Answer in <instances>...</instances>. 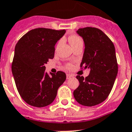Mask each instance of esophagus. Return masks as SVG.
I'll return each mask as SVG.
<instances>
[{"label": "esophagus", "mask_w": 132, "mask_h": 132, "mask_svg": "<svg viewBox=\"0 0 132 132\" xmlns=\"http://www.w3.org/2000/svg\"><path fill=\"white\" fill-rule=\"evenodd\" d=\"M72 77V75H70V74H66V79H70Z\"/></svg>", "instance_id": "34e87169"}]
</instances>
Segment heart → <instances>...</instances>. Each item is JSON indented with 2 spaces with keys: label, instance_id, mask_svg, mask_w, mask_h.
Instances as JSON below:
<instances>
[{
  "label": "heart",
  "instance_id": "1",
  "mask_svg": "<svg viewBox=\"0 0 132 132\" xmlns=\"http://www.w3.org/2000/svg\"><path fill=\"white\" fill-rule=\"evenodd\" d=\"M69 41L70 45H72V47L74 45H75L79 43H83V40H82V38L80 37V36H77V35H72L69 37ZM66 68H70L72 66L71 64H66Z\"/></svg>",
  "mask_w": 132,
  "mask_h": 132
}]
</instances>
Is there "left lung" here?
I'll return each instance as SVG.
<instances>
[{"mask_svg": "<svg viewBox=\"0 0 132 132\" xmlns=\"http://www.w3.org/2000/svg\"><path fill=\"white\" fill-rule=\"evenodd\" d=\"M77 34L85 43V51L81 68L89 70V75L84 79L77 76L79 87L74 91L78 103L93 106L106 99L112 90L118 72L114 44L98 28H79Z\"/></svg>", "mask_w": 132, "mask_h": 132, "instance_id": "8db88e82", "label": "left lung"}]
</instances>
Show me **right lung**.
I'll use <instances>...</instances> for the list:
<instances>
[{
	"instance_id": "right-lung-1",
	"label": "right lung",
	"mask_w": 132,
	"mask_h": 132,
	"mask_svg": "<svg viewBox=\"0 0 132 132\" xmlns=\"http://www.w3.org/2000/svg\"><path fill=\"white\" fill-rule=\"evenodd\" d=\"M65 32V30L35 28L16 44L11 70L18 92L29 105L40 108L52 103L66 80L64 72L48 74L45 66L53 58L55 44Z\"/></svg>"
}]
</instances>
